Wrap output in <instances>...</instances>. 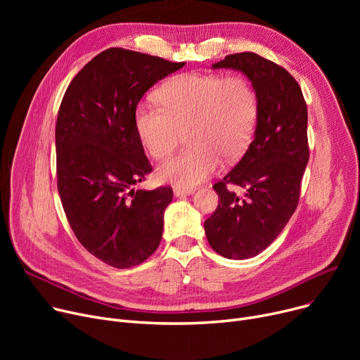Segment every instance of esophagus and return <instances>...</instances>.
I'll list each match as a JSON object with an SVG mask.
<instances>
[{
  "instance_id": "34e87169",
  "label": "esophagus",
  "mask_w": 360,
  "mask_h": 360,
  "mask_svg": "<svg viewBox=\"0 0 360 360\" xmlns=\"http://www.w3.org/2000/svg\"><path fill=\"white\" fill-rule=\"evenodd\" d=\"M174 193L176 197H185V195H190L194 193V188H182V186H175L174 188Z\"/></svg>"
}]
</instances>
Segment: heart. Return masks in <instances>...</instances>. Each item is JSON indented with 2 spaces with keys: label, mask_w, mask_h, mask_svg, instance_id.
I'll list each match as a JSON object with an SVG mask.
<instances>
[{
  "label": "heart",
  "mask_w": 360,
  "mask_h": 360,
  "mask_svg": "<svg viewBox=\"0 0 360 360\" xmlns=\"http://www.w3.org/2000/svg\"><path fill=\"white\" fill-rule=\"evenodd\" d=\"M160 103L141 101L134 110L139 139L151 158L163 159L188 129L191 150L162 162L158 179L193 188L220 167V156L236 160L252 141L258 94L242 74L176 75L158 91Z\"/></svg>",
  "instance_id": "heart-1"
}]
</instances>
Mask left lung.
Returning a JSON list of instances; mask_svg holds the SVG:
<instances>
[{"label":"left lung","instance_id":"left-lung-1","mask_svg":"<svg viewBox=\"0 0 360 360\" xmlns=\"http://www.w3.org/2000/svg\"><path fill=\"white\" fill-rule=\"evenodd\" d=\"M213 68L242 71L258 94L254 139L238 165L213 185L220 201L204 221L217 254L247 259L273 243L296 210L309 160L308 109L293 75L254 52L231 53ZM229 184L245 194L229 192Z\"/></svg>","mask_w":360,"mask_h":360}]
</instances>
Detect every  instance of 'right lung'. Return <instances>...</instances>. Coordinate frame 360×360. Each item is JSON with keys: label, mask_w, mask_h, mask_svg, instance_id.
<instances>
[{"label": "right lung", "mask_w": 360, "mask_h": 360, "mask_svg": "<svg viewBox=\"0 0 360 360\" xmlns=\"http://www.w3.org/2000/svg\"><path fill=\"white\" fill-rule=\"evenodd\" d=\"M185 63L109 48L89 61L63 98L55 127L56 185L83 247L108 266L129 269L162 240L170 186L134 190L151 167L134 125L143 94Z\"/></svg>", "instance_id": "add662e5"}]
</instances>
